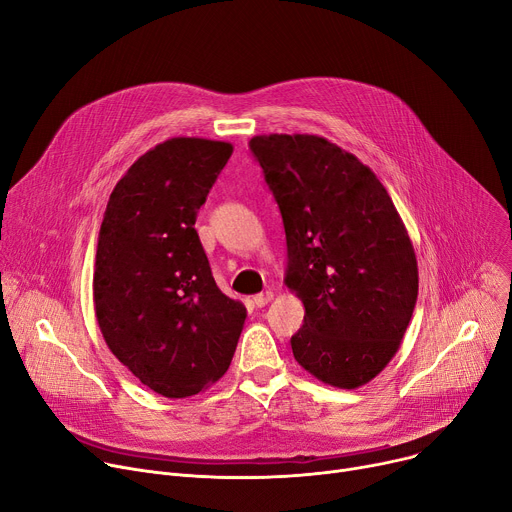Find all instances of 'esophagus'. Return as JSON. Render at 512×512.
Wrapping results in <instances>:
<instances>
[{"mask_svg": "<svg viewBox=\"0 0 512 512\" xmlns=\"http://www.w3.org/2000/svg\"><path fill=\"white\" fill-rule=\"evenodd\" d=\"M271 298H274V292H271V290H265V292H261V294L253 296V304L257 306V309H261V306H265L267 302H271Z\"/></svg>", "mask_w": 512, "mask_h": 512, "instance_id": "esophagus-1", "label": "esophagus"}]
</instances>
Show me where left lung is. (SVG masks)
Masks as SVG:
<instances>
[{
  "label": "left lung",
  "instance_id": "1",
  "mask_svg": "<svg viewBox=\"0 0 512 512\" xmlns=\"http://www.w3.org/2000/svg\"><path fill=\"white\" fill-rule=\"evenodd\" d=\"M286 230V286L304 304L296 362L339 389L370 383L391 362L418 298L410 234L372 170L319 135H255Z\"/></svg>",
  "mask_w": 512,
  "mask_h": 512
}]
</instances>
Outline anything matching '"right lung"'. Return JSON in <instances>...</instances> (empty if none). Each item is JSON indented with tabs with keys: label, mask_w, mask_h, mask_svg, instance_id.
Instances as JSON below:
<instances>
[{
	"label": "right lung",
	"mask_w": 512,
	"mask_h": 512,
	"mask_svg": "<svg viewBox=\"0 0 512 512\" xmlns=\"http://www.w3.org/2000/svg\"><path fill=\"white\" fill-rule=\"evenodd\" d=\"M230 154L232 144L203 138L154 146L115 185L98 232L100 333L133 377L170 399L224 377L247 319L216 286L193 228Z\"/></svg>",
	"instance_id": "right-lung-1"
}]
</instances>
